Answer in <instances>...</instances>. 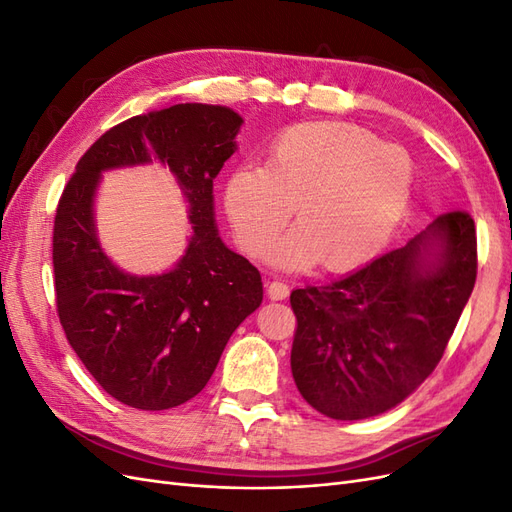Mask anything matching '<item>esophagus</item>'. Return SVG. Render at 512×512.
I'll list each match as a JSON object with an SVG mask.
<instances>
[{"label":"esophagus","instance_id":"34e87169","mask_svg":"<svg viewBox=\"0 0 512 512\" xmlns=\"http://www.w3.org/2000/svg\"><path fill=\"white\" fill-rule=\"evenodd\" d=\"M267 294H269L271 301H284V299L288 297V294H290V290H288V286L282 284V282H271V284L267 286Z\"/></svg>","mask_w":512,"mask_h":512}]
</instances>
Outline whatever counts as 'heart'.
<instances>
[{"mask_svg": "<svg viewBox=\"0 0 512 512\" xmlns=\"http://www.w3.org/2000/svg\"><path fill=\"white\" fill-rule=\"evenodd\" d=\"M408 153L350 123L316 121L273 138L265 168L239 166L224 188V207L241 250L260 258L286 228L271 262L301 271L322 260L350 271L382 252L412 196Z\"/></svg>", "mask_w": 512, "mask_h": 512, "instance_id": "heart-1", "label": "heart"}]
</instances>
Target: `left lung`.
I'll return each mask as SVG.
<instances>
[{
	"label": "left lung",
	"mask_w": 512,
	"mask_h": 512,
	"mask_svg": "<svg viewBox=\"0 0 512 512\" xmlns=\"http://www.w3.org/2000/svg\"><path fill=\"white\" fill-rule=\"evenodd\" d=\"M474 282V220L453 211L342 280L292 290L299 393L335 421L395 408L440 363Z\"/></svg>",
	"instance_id": "left-lung-1"
}]
</instances>
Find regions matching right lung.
Wrapping results in <instances>:
<instances>
[{
	"label": "right lung",
	"instance_id": "obj_1",
	"mask_svg": "<svg viewBox=\"0 0 512 512\" xmlns=\"http://www.w3.org/2000/svg\"><path fill=\"white\" fill-rule=\"evenodd\" d=\"M243 117L185 102L119 123L87 149L59 198L53 269L59 322L87 371L117 401L168 410L198 395L230 335L260 307L258 269L222 241L213 179L237 151ZM160 161L189 203L193 235L173 270L134 276L105 256L95 194L108 169Z\"/></svg>",
	"mask_w": 512,
	"mask_h": 512
}]
</instances>
